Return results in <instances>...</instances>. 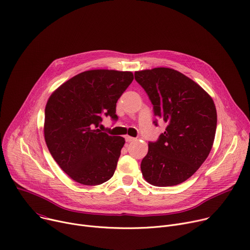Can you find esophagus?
<instances>
[{
  "label": "esophagus",
  "mask_w": 250,
  "mask_h": 250,
  "mask_svg": "<svg viewBox=\"0 0 250 250\" xmlns=\"http://www.w3.org/2000/svg\"><path fill=\"white\" fill-rule=\"evenodd\" d=\"M135 139L134 138H132V137H129V135H125V141L127 142V143H129V142H132V141H134Z\"/></svg>",
  "instance_id": "1"
}]
</instances>
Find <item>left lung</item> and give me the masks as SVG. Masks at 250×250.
Returning <instances> with one entry per match:
<instances>
[{
	"instance_id": "8db88e82",
	"label": "left lung",
	"mask_w": 250,
	"mask_h": 250,
	"mask_svg": "<svg viewBox=\"0 0 250 250\" xmlns=\"http://www.w3.org/2000/svg\"><path fill=\"white\" fill-rule=\"evenodd\" d=\"M166 131L148 144L141 169L155 187H172L188 179L207 160L213 146L217 115L211 97L188 77L169 67L134 73ZM155 123V122H154Z\"/></svg>"
}]
</instances>
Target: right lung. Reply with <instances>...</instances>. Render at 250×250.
I'll list each match as a JSON object with an SVG mask.
<instances>
[{
  "label": "right lung",
  "instance_id": "right-lung-1",
  "mask_svg": "<svg viewBox=\"0 0 250 250\" xmlns=\"http://www.w3.org/2000/svg\"><path fill=\"white\" fill-rule=\"evenodd\" d=\"M132 80L131 72L85 71L49 98L44 141L60 167L77 183L98 186L115 173L125 141L98 127L104 116L117 120V102Z\"/></svg>",
  "mask_w": 250,
  "mask_h": 250
}]
</instances>
